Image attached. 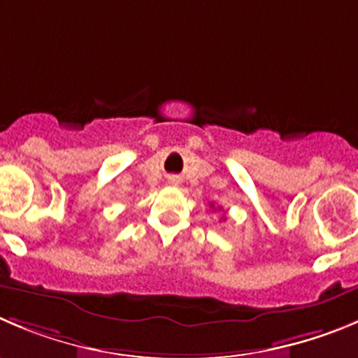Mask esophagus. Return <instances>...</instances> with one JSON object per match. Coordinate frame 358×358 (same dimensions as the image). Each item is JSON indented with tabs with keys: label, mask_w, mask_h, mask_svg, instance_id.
Returning <instances> with one entry per match:
<instances>
[{
	"label": "esophagus",
	"mask_w": 358,
	"mask_h": 358,
	"mask_svg": "<svg viewBox=\"0 0 358 358\" xmlns=\"http://www.w3.org/2000/svg\"><path fill=\"white\" fill-rule=\"evenodd\" d=\"M169 183L176 185V183H178V178H176V176H169Z\"/></svg>",
	"instance_id": "obj_1"
}]
</instances>
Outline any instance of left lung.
Returning <instances> with one entry per match:
<instances>
[{
	"label": "left lung",
	"mask_w": 358,
	"mask_h": 358,
	"mask_svg": "<svg viewBox=\"0 0 358 358\" xmlns=\"http://www.w3.org/2000/svg\"><path fill=\"white\" fill-rule=\"evenodd\" d=\"M212 206H213V205H212Z\"/></svg>",
	"instance_id": "1"
}]
</instances>
